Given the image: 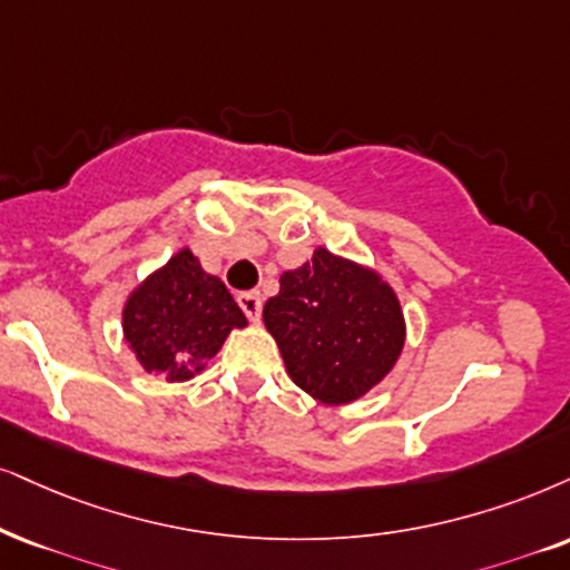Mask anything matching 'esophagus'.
<instances>
[{"label": "esophagus", "mask_w": 570, "mask_h": 570, "mask_svg": "<svg viewBox=\"0 0 570 570\" xmlns=\"http://www.w3.org/2000/svg\"><path fill=\"white\" fill-rule=\"evenodd\" d=\"M236 302H239L242 313L247 315V318L252 323L261 321V313H263V297L257 292H242L239 297H236Z\"/></svg>", "instance_id": "1"}]
</instances>
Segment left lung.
Masks as SVG:
<instances>
[{"mask_svg": "<svg viewBox=\"0 0 570 570\" xmlns=\"http://www.w3.org/2000/svg\"><path fill=\"white\" fill-rule=\"evenodd\" d=\"M263 321L294 384L326 405L363 397L392 371L405 344L392 286L323 247L313 263L281 276Z\"/></svg>", "mask_w": 570, "mask_h": 570, "instance_id": "1", "label": "left lung"}]
</instances>
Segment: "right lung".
I'll list each match as a JSON object with an SVG mask.
<instances>
[{
	"label": "right lung",
	"instance_id": "obj_1",
	"mask_svg": "<svg viewBox=\"0 0 570 570\" xmlns=\"http://www.w3.org/2000/svg\"><path fill=\"white\" fill-rule=\"evenodd\" d=\"M247 318L220 278L202 271L189 249L173 255L126 302L124 334L144 371L186 381L215 357Z\"/></svg>",
	"mask_w": 570,
	"mask_h": 570
}]
</instances>
